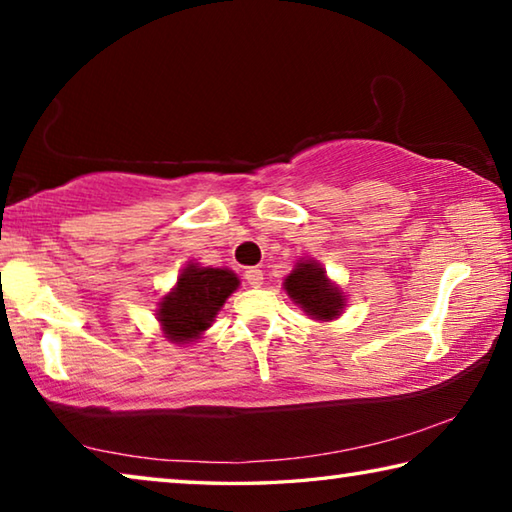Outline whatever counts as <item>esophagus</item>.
I'll return each instance as SVG.
<instances>
[{
    "instance_id": "obj_1",
    "label": "esophagus",
    "mask_w": 512,
    "mask_h": 512,
    "mask_svg": "<svg viewBox=\"0 0 512 512\" xmlns=\"http://www.w3.org/2000/svg\"><path fill=\"white\" fill-rule=\"evenodd\" d=\"M244 277H246V282L250 284V287H262V282H264V273L259 271V268H246V273H244Z\"/></svg>"
}]
</instances>
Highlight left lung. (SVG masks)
I'll return each mask as SVG.
<instances>
[{
	"label": "left lung",
	"mask_w": 512,
	"mask_h": 512,
	"mask_svg": "<svg viewBox=\"0 0 512 512\" xmlns=\"http://www.w3.org/2000/svg\"><path fill=\"white\" fill-rule=\"evenodd\" d=\"M289 298L314 320H334L341 316L345 296L325 275L316 259H300L284 280Z\"/></svg>",
	"instance_id": "8db88e82"
}]
</instances>
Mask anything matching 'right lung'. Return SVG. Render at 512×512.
<instances>
[{"label":"right lung","instance_id":"right-lung-1","mask_svg":"<svg viewBox=\"0 0 512 512\" xmlns=\"http://www.w3.org/2000/svg\"><path fill=\"white\" fill-rule=\"evenodd\" d=\"M237 287L239 277L228 268L189 262L178 275L176 287L160 300L158 320L164 336L178 345L201 339Z\"/></svg>","mask_w":512,"mask_h":512}]
</instances>
